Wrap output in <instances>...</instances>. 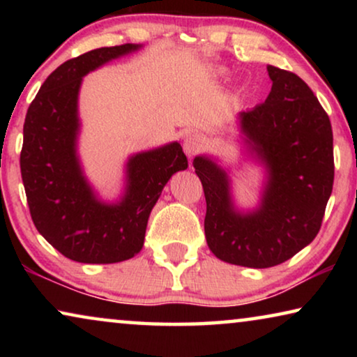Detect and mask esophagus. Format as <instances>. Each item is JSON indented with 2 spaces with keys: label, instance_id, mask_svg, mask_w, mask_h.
Listing matches in <instances>:
<instances>
[{
  "label": "esophagus",
  "instance_id": "1",
  "mask_svg": "<svg viewBox=\"0 0 357 357\" xmlns=\"http://www.w3.org/2000/svg\"><path fill=\"white\" fill-rule=\"evenodd\" d=\"M204 143H206V139H204L203 135L192 133V135H188L187 138H185L183 149H185V153H187L190 158H192V155L198 154L199 151L204 148Z\"/></svg>",
  "mask_w": 357,
  "mask_h": 357
}]
</instances>
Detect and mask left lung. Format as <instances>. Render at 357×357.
<instances>
[{
	"instance_id": "1",
	"label": "left lung",
	"mask_w": 357,
	"mask_h": 357,
	"mask_svg": "<svg viewBox=\"0 0 357 357\" xmlns=\"http://www.w3.org/2000/svg\"><path fill=\"white\" fill-rule=\"evenodd\" d=\"M273 81L265 102L241 112L247 143L266 164L261 206L234 211L229 180L208 158H195L206 198L204 236L219 260L270 268L314 241L333 190V131L314 92L294 73L268 65Z\"/></svg>"
}]
</instances>
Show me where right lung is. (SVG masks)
Wrapping results in <instances>:
<instances>
[{"label":"right lung","instance_id":"1","mask_svg":"<svg viewBox=\"0 0 357 357\" xmlns=\"http://www.w3.org/2000/svg\"><path fill=\"white\" fill-rule=\"evenodd\" d=\"M139 48L135 43L96 48L71 58L43 82L24 121L21 174L37 231L61 255L79 263H119L133 258L164 185L188 167L182 146L133 155L128 187L116 204L97 202L76 158L77 92L82 76Z\"/></svg>","mask_w":357,"mask_h":357}]
</instances>
